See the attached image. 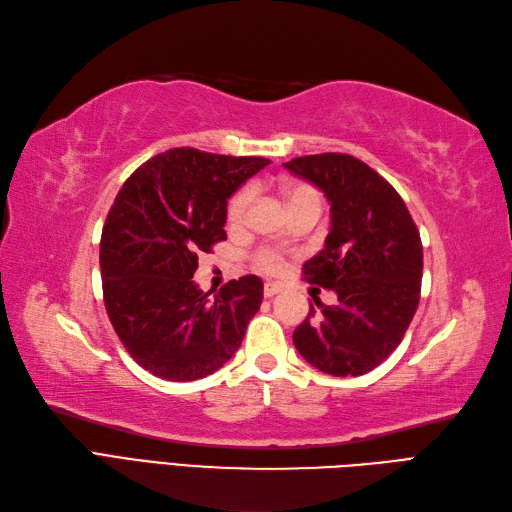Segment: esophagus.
Wrapping results in <instances>:
<instances>
[{
  "instance_id": "esophagus-1",
  "label": "esophagus",
  "mask_w": 512,
  "mask_h": 512,
  "mask_svg": "<svg viewBox=\"0 0 512 512\" xmlns=\"http://www.w3.org/2000/svg\"><path fill=\"white\" fill-rule=\"evenodd\" d=\"M279 292H281L279 284H273V281H269V284H264V298H273Z\"/></svg>"
}]
</instances>
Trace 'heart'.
<instances>
[{"mask_svg":"<svg viewBox=\"0 0 512 512\" xmlns=\"http://www.w3.org/2000/svg\"><path fill=\"white\" fill-rule=\"evenodd\" d=\"M281 192H284V199H286L288 207H292L296 203H303V201H317V203H320V195H317V190L309 184H286L284 188H281ZM250 197H252L250 188H241L231 197V201H228V205H226L228 226H241L243 224L245 214H248ZM256 264L262 271L277 273L281 267H284V256H281L279 250L264 248L256 254Z\"/></svg>","mask_w":512,"mask_h":512,"instance_id":"obj_1","label":"heart"}]
</instances>
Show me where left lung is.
<instances>
[{
  "instance_id": "left-lung-1",
  "label": "left lung",
  "mask_w": 512,
  "mask_h": 512,
  "mask_svg": "<svg viewBox=\"0 0 512 512\" xmlns=\"http://www.w3.org/2000/svg\"><path fill=\"white\" fill-rule=\"evenodd\" d=\"M315 184L330 203L324 250L303 264L309 284L337 292V305L292 334L311 366L334 377H360L400 345L419 305L424 250L394 186L360 158L324 152L284 165Z\"/></svg>"
}]
</instances>
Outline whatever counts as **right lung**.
I'll use <instances>...</instances> for the list:
<instances>
[{
  "label": "right lung",
  "instance_id": "1",
  "mask_svg": "<svg viewBox=\"0 0 512 512\" xmlns=\"http://www.w3.org/2000/svg\"><path fill=\"white\" fill-rule=\"evenodd\" d=\"M271 161L195 148L156 154L122 184L103 224V303L131 358L154 377L197 381L239 349L262 281H228L214 298L192 281L226 239V201Z\"/></svg>",
  "mask_w": 512,
  "mask_h": 512
}]
</instances>
